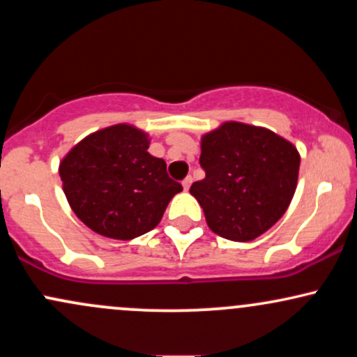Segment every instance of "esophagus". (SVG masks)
Wrapping results in <instances>:
<instances>
[{"mask_svg":"<svg viewBox=\"0 0 357 357\" xmlns=\"http://www.w3.org/2000/svg\"><path fill=\"white\" fill-rule=\"evenodd\" d=\"M191 183H192V178H191V176H186V178L183 179V188H184V190H186V191L190 190Z\"/></svg>","mask_w":357,"mask_h":357,"instance_id":"esophagus-1","label":"esophagus"}]
</instances>
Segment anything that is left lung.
<instances>
[{"label":"left lung","instance_id":"left-lung-1","mask_svg":"<svg viewBox=\"0 0 357 357\" xmlns=\"http://www.w3.org/2000/svg\"><path fill=\"white\" fill-rule=\"evenodd\" d=\"M204 179L192 183L208 227L233 241L255 240L289 208L301 155L272 130L227 122L202 139Z\"/></svg>","mask_w":357,"mask_h":357}]
</instances>
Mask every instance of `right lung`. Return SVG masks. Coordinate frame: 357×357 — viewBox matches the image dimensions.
Returning a JSON list of instances; mask_svg holds the SVG:
<instances>
[{"mask_svg": "<svg viewBox=\"0 0 357 357\" xmlns=\"http://www.w3.org/2000/svg\"><path fill=\"white\" fill-rule=\"evenodd\" d=\"M147 147V134L117 124L90 134L60 162L65 196L90 230L116 240L144 235L183 191Z\"/></svg>", "mask_w": 357, "mask_h": 357, "instance_id": "obj_1", "label": "right lung"}]
</instances>
